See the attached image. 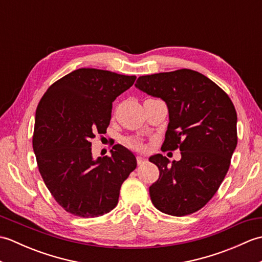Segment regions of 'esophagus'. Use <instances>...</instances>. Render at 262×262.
<instances>
[{
  "mask_svg": "<svg viewBox=\"0 0 262 262\" xmlns=\"http://www.w3.org/2000/svg\"><path fill=\"white\" fill-rule=\"evenodd\" d=\"M144 161H145V158H144L143 155H137V163L138 164H142Z\"/></svg>",
  "mask_w": 262,
  "mask_h": 262,
  "instance_id": "34e87169",
  "label": "esophagus"
}]
</instances>
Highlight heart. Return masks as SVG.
I'll use <instances>...</instances> for the list:
<instances>
[{"mask_svg":"<svg viewBox=\"0 0 262 262\" xmlns=\"http://www.w3.org/2000/svg\"><path fill=\"white\" fill-rule=\"evenodd\" d=\"M128 145L134 147V148H137V149L144 148V144L140 140H137V138H132V140L128 141Z\"/></svg>","mask_w":262,"mask_h":262,"instance_id":"1","label":"heart"}]
</instances>
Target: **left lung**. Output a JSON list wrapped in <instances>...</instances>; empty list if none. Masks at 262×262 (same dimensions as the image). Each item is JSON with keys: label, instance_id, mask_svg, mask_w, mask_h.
<instances>
[{"label": "left lung", "instance_id": "8db88e82", "mask_svg": "<svg viewBox=\"0 0 262 262\" xmlns=\"http://www.w3.org/2000/svg\"><path fill=\"white\" fill-rule=\"evenodd\" d=\"M135 85L165 101L169 125L161 149L181 152L171 165L162 154L149 158L160 171L149 187L152 203L168 215L192 214L213 198L229 171L237 144L234 104L216 83L188 69L140 76Z\"/></svg>", "mask_w": 262, "mask_h": 262}]
</instances>
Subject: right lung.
<instances>
[{
    "instance_id": "1",
    "label": "right lung",
    "mask_w": 262,
    "mask_h": 262,
    "mask_svg": "<svg viewBox=\"0 0 262 262\" xmlns=\"http://www.w3.org/2000/svg\"><path fill=\"white\" fill-rule=\"evenodd\" d=\"M135 75L79 69L47 89L36 110L32 147L48 190L72 215L90 219L109 213L136 158L124 146L94 160L91 140L104 134L115 99L128 90ZM116 146V145H115Z\"/></svg>"
}]
</instances>
